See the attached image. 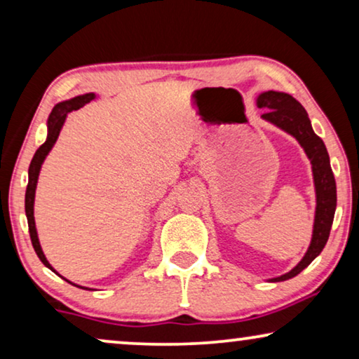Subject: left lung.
Masks as SVG:
<instances>
[{
  "instance_id": "obj_1",
  "label": "left lung",
  "mask_w": 359,
  "mask_h": 359,
  "mask_svg": "<svg viewBox=\"0 0 359 359\" xmlns=\"http://www.w3.org/2000/svg\"><path fill=\"white\" fill-rule=\"evenodd\" d=\"M257 104L259 109H266L264 114H262L263 119L269 121L271 124L278 126L279 129L296 137V140L306 150L309 160H311L313 183H316L317 209L311 247H309L307 253L304 255L301 263L296 268H292L291 271L283 274V276L271 279L274 283H279L297 276L304 268H307L320 255L323 247H325L337 209V184L335 178H333L325 144L313 132L307 111L304 109L301 102L294 100L287 93L266 91L257 97Z\"/></svg>"
}]
</instances>
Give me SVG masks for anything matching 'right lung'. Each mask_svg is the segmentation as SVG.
<instances>
[{"instance_id":"obj_1","label":"right lung","mask_w":359,"mask_h":359,"mask_svg":"<svg viewBox=\"0 0 359 359\" xmlns=\"http://www.w3.org/2000/svg\"><path fill=\"white\" fill-rule=\"evenodd\" d=\"M93 100H95V93H88V95H81V96L73 97V100L58 102V104L53 107L50 116H48V122H47V127H48L47 140L43 142L41 147H39L36 155H34V158L31 161V166H29V183H27V189H26V215H27L29 235H31L32 247H34V250H36L37 257L41 258V262L46 264L47 268H50L52 271H55V269L50 266V263L47 262L46 255H43V252H42L41 243H39V238H37L36 222H34V198H36V186H37L39 171H41V166L43 163V160H46L47 154L50 151L53 144L57 142V137H58V134H60L62 126L67 119L68 112L80 109V107H83L86 104V102H90ZM68 283H70V281H68ZM78 287H80V286H78ZM83 289H85V287H83Z\"/></svg>"}]
</instances>
